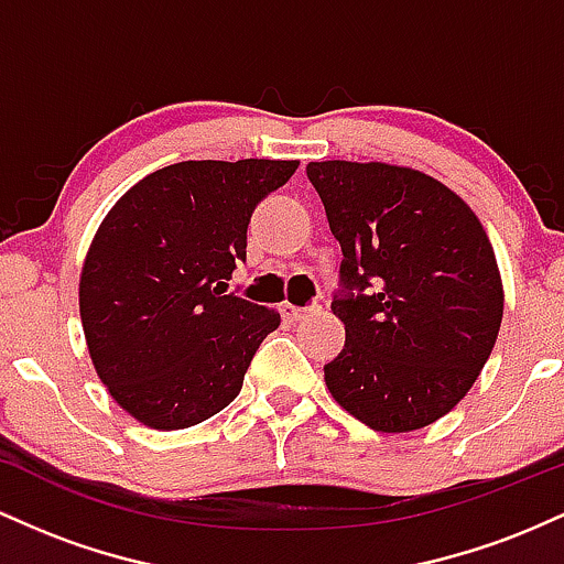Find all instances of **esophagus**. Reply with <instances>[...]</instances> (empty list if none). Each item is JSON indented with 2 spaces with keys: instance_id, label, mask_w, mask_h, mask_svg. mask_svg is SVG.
I'll use <instances>...</instances> for the list:
<instances>
[{
  "instance_id": "esophagus-1",
  "label": "esophagus",
  "mask_w": 564,
  "mask_h": 564,
  "mask_svg": "<svg viewBox=\"0 0 564 564\" xmlns=\"http://www.w3.org/2000/svg\"><path fill=\"white\" fill-rule=\"evenodd\" d=\"M281 313H283V318H286V321H302V318H307L310 310H307V307H296V304L283 302V304H281Z\"/></svg>"
}]
</instances>
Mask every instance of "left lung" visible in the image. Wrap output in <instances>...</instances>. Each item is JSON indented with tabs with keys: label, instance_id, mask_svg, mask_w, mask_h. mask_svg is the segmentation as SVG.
Masks as SVG:
<instances>
[{
	"label": "left lung",
	"instance_id": "obj_1",
	"mask_svg": "<svg viewBox=\"0 0 564 564\" xmlns=\"http://www.w3.org/2000/svg\"><path fill=\"white\" fill-rule=\"evenodd\" d=\"M341 243L332 310L345 349L323 366L332 398L377 432L443 419L488 364L503 283L488 232L448 185L384 161H310Z\"/></svg>",
	"mask_w": 564,
	"mask_h": 564
}]
</instances>
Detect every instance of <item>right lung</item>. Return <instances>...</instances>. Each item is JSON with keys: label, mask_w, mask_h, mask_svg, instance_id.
<instances>
[{"label": "right lung", "mask_w": 564, "mask_h": 564, "mask_svg": "<svg viewBox=\"0 0 564 564\" xmlns=\"http://www.w3.org/2000/svg\"><path fill=\"white\" fill-rule=\"evenodd\" d=\"M300 161H180L142 177L97 228L79 278L89 358L151 430H185L236 400L278 310L225 294L254 206Z\"/></svg>", "instance_id": "add662e5"}]
</instances>
